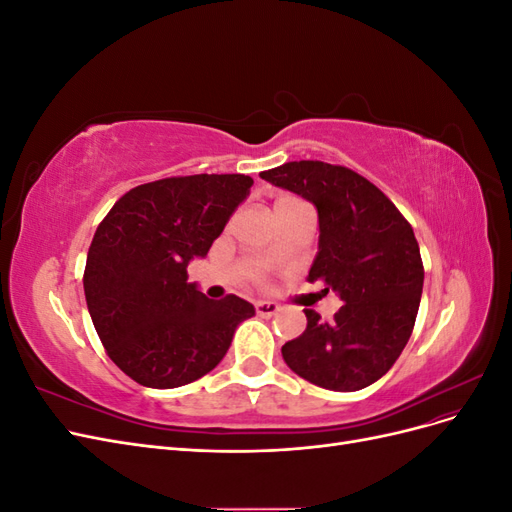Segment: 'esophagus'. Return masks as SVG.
I'll use <instances>...</instances> for the list:
<instances>
[{
	"mask_svg": "<svg viewBox=\"0 0 512 512\" xmlns=\"http://www.w3.org/2000/svg\"><path fill=\"white\" fill-rule=\"evenodd\" d=\"M277 312H280V305L273 303V301H258V303H256V314H258V316L271 318V316H275Z\"/></svg>",
	"mask_w": 512,
	"mask_h": 512,
	"instance_id": "esophagus-1",
	"label": "esophagus"
}]
</instances>
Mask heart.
<instances>
[{"mask_svg": "<svg viewBox=\"0 0 512 512\" xmlns=\"http://www.w3.org/2000/svg\"><path fill=\"white\" fill-rule=\"evenodd\" d=\"M280 203H282V200H280Z\"/></svg>", "mask_w": 512, "mask_h": 512, "instance_id": "1", "label": "heart"}]
</instances>
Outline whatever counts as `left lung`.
<instances>
[{"label":"left lung","mask_w":512,"mask_h":512,"mask_svg":"<svg viewBox=\"0 0 512 512\" xmlns=\"http://www.w3.org/2000/svg\"><path fill=\"white\" fill-rule=\"evenodd\" d=\"M318 209L320 243L309 282L342 299L333 320L305 309V331L282 346L294 374L329 391H359L399 359L423 292V260L410 222L352 168L318 160L260 173Z\"/></svg>","instance_id":"obj_1"}]
</instances>
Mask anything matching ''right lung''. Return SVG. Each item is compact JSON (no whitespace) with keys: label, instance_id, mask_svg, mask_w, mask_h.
Segmentation results:
<instances>
[{"label":"right lung","instance_id":"1","mask_svg":"<svg viewBox=\"0 0 512 512\" xmlns=\"http://www.w3.org/2000/svg\"><path fill=\"white\" fill-rule=\"evenodd\" d=\"M247 175H190L136 185L98 224L83 275L85 299L111 361L149 389L190 384L218 365L254 305L207 299L188 262L207 256L250 194Z\"/></svg>","mask_w":512,"mask_h":512}]
</instances>
